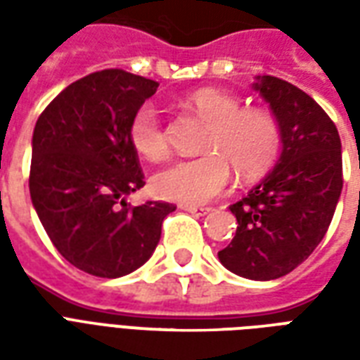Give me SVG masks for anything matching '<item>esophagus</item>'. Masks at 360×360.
<instances>
[{"label": "esophagus", "mask_w": 360, "mask_h": 360, "mask_svg": "<svg viewBox=\"0 0 360 360\" xmlns=\"http://www.w3.org/2000/svg\"><path fill=\"white\" fill-rule=\"evenodd\" d=\"M181 208L188 214H195V216H206L212 212L210 206H181Z\"/></svg>", "instance_id": "1"}]
</instances>
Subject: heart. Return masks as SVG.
Instances as JSON below:
<instances>
[{"mask_svg": "<svg viewBox=\"0 0 360 360\" xmlns=\"http://www.w3.org/2000/svg\"><path fill=\"white\" fill-rule=\"evenodd\" d=\"M188 105L208 131L204 156L179 160L158 172L152 187L158 196L181 204H204L221 195L231 181V167L241 179H257L276 164L281 129L270 111L243 110V102L221 90L204 89L188 98ZM129 141L142 158L158 162L169 144L162 117L152 103H142L129 121Z\"/></svg>", "mask_w": 360, "mask_h": 360, "instance_id": "1", "label": "heart"}]
</instances>
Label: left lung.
Segmentation results:
<instances>
[{
	"label": "left lung",
	"mask_w": 360,
	"mask_h": 360,
	"mask_svg": "<svg viewBox=\"0 0 360 360\" xmlns=\"http://www.w3.org/2000/svg\"><path fill=\"white\" fill-rule=\"evenodd\" d=\"M255 89L281 129V158L243 200L233 241L218 252L237 276L278 279L304 262L324 239L343 188L340 133L307 92L278 77H258Z\"/></svg>",
	"instance_id": "8db88e82"
}]
</instances>
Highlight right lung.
Wrapping results in <instances>:
<instances>
[{"mask_svg":"<svg viewBox=\"0 0 360 360\" xmlns=\"http://www.w3.org/2000/svg\"><path fill=\"white\" fill-rule=\"evenodd\" d=\"M158 82L103 69L59 92L32 134L30 198L59 255L98 278H121L156 249L169 202L131 206L144 187L129 121Z\"/></svg>","mask_w":360,"mask_h":360,"instance_id":"add662e5","label":"right lung"}]
</instances>
